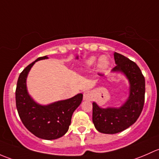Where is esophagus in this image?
Masks as SVG:
<instances>
[{
	"mask_svg": "<svg viewBox=\"0 0 159 159\" xmlns=\"http://www.w3.org/2000/svg\"><path fill=\"white\" fill-rule=\"evenodd\" d=\"M92 97H93V96H92L91 92L86 91L83 93V99H84V100H90Z\"/></svg>",
	"mask_w": 159,
	"mask_h": 159,
	"instance_id": "34e87169",
	"label": "esophagus"
}]
</instances>
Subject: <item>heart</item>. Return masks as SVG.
Instances as JSON below:
<instances>
[{
    "mask_svg": "<svg viewBox=\"0 0 159 159\" xmlns=\"http://www.w3.org/2000/svg\"><path fill=\"white\" fill-rule=\"evenodd\" d=\"M96 60V58L95 57H90L89 60L86 61V64L88 66H91V65L93 64V63ZM109 66V60H108L107 57L106 56H101L100 57L98 60V66H99V70L101 71H105Z\"/></svg>",
    "mask_w": 159,
    "mask_h": 159,
    "instance_id": "heart-1",
    "label": "heart"
}]
</instances>
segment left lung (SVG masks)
I'll use <instances>...</instances> for the list:
<instances>
[{"label": "left lung", "instance_id": "8db88e82", "mask_svg": "<svg viewBox=\"0 0 159 159\" xmlns=\"http://www.w3.org/2000/svg\"><path fill=\"white\" fill-rule=\"evenodd\" d=\"M116 66L112 72H121L129 81V96L119 108H100L93 102V122L95 128L105 134L120 132L135 123L145 102V82L142 71L135 62L125 56L114 53Z\"/></svg>", "mask_w": 159, "mask_h": 159}]
</instances>
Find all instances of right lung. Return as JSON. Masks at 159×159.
<instances>
[{
  "instance_id": "1",
  "label": "right lung",
  "mask_w": 159,
  "mask_h": 159,
  "mask_svg": "<svg viewBox=\"0 0 159 159\" xmlns=\"http://www.w3.org/2000/svg\"><path fill=\"white\" fill-rule=\"evenodd\" d=\"M47 58V56L39 57L21 72L17 80L15 98L17 112L24 126L38 138L53 140L67 132L73 112L83 100V94L80 93L70 99L47 106L34 102L28 94L26 80L33 65L38 60Z\"/></svg>"
}]
</instances>
